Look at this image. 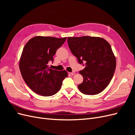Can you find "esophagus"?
Masks as SVG:
<instances>
[{"instance_id":"esophagus-1","label":"esophagus","mask_w":135,"mask_h":135,"mask_svg":"<svg viewBox=\"0 0 135 135\" xmlns=\"http://www.w3.org/2000/svg\"><path fill=\"white\" fill-rule=\"evenodd\" d=\"M70 74L71 75H74L75 74V71H72L71 73H70Z\"/></svg>"}]
</instances>
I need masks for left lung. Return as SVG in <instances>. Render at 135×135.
<instances>
[{
  "instance_id": "1",
  "label": "left lung",
  "mask_w": 135,
  "mask_h": 135,
  "mask_svg": "<svg viewBox=\"0 0 135 135\" xmlns=\"http://www.w3.org/2000/svg\"><path fill=\"white\" fill-rule=\"evenodd\" d=\"M68 43L79 64L85 68L79 71L83 81L78 85L85 95H95L107 88L113 76L116 59L110 44L105 39L95 36L68 37Z\"/></svg>"
}]
</instances>
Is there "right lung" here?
I'll list each match as a JSON object with an SVG mask.
<instances>
[{
	"label": "right lung",
	"instance_id": "1",
	"mask_svg": "<svg viewBox=\"0 0 135 135\" xmlns=\"http://www.w3.org/2000/svg\"><path fill=\"white\" fill-rule=\"evenodd\" d=\"M66 39V37L36 36L28 40L24 47L20 60V70L28 87L38 95H55L68 76L66 70H53L48 65L49 61H54L53 56Z\"/></svg>",
	"mask_w": 135,
	"mask_h": 135
}]
</instances>
